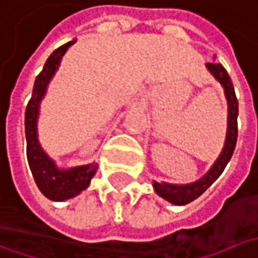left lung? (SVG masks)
Instances as JSON below:
<instances>
[{
    "label": "left lung",
    "instance_id": "1",
    "mask_svg": "<svg viewBox=\"0 0 258 258\" xmlns=\"http://www.w3.org/2000/svg\"><path fill=\"white\" fill-rule=\"evenodd\" d=\"M206 67L212 73V76L222 84L223 92H225V98H226V102H228L226 140H225V146L222 149V153L219 155V158L213 163V166L209 169V172L205 176H202L199 181L191 182V184H169V182H156V181H153V188L160 197L176 206L188 205L189 202L196 200L219 178V175L223 172L225 166L228 165V162L231 160L232 155H234L236 137H238V124H236L238 100H236V96H235L234 84L231 82V77L226 73V70L223 69L222 64L207 62Z\"/></svg>",
    "mask_w": 258,
    "mask_h": 258
}]
</instances>
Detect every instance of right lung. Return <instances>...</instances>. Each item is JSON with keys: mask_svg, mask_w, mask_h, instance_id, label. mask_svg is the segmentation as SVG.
Instances as JSON below:
<instances>
[{"mask_svg": "<svg viewBox=\"0 0 258 258\" xmlns=\"http://www.w3.org/2000/svg\"><path fill=\"white\" fill-rule=\"evenodd\" d=\"M77 40H71L69 43L55 49L35 80L33 93L26 108L24 116V128H26V144H27V162L30 165L33 178L36 181L38 188L45 197L53 202H64L80 194L90 184V179L96 174L98 165L89 163L83 166H76L70 169H59L40 147L38 140V116L39 105L46 93V87L59 67L61 58L69 51L71 45Z\"/></svg>", "mask_w": 258, "mask_h": 258, "instance_id": "obj_1", "label": "right lung"}]
</instances>
